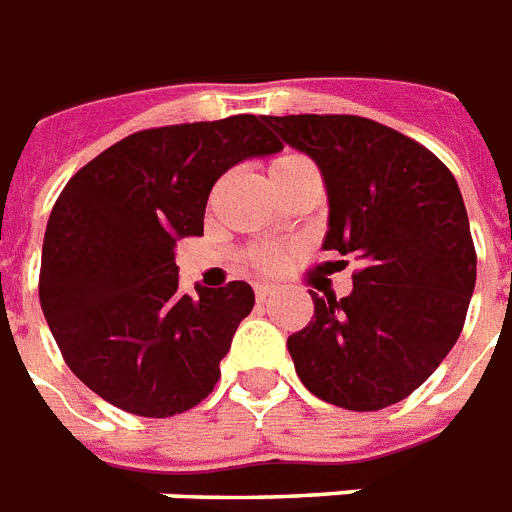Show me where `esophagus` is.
Returning a JSON list of instances; mask_svg holds the SVG:
<instances>
[{
  "label": "esophagus",
  "instance_id": "obj_1",
  "mask_svg": "<svg viewBox=\"0 0 512 512\" xmlns=\"http://www.w3.org/2000/svg\"><path fill=\"white\" fill-rule=\"evenodd\" d=\"M273 295H276V284H255V297L260 303L271 300Z\"/></svg>",
  "mask_w": 512,
  "mask_h": 512
}]
</instances>
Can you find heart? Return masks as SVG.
I'll use <instances>...</instances> for the list:
<instances>
[{
    "label": "heart",
    "mask_w": 512,
    "mask_h": 512,
    "mask_svg": "<svg viewBox=\"0 0 512 512\" xmlns=\"http://www.w3.org/2000/svg\"><path fill=\"white\" fill-rule=\"evenodd\" d=\"M300 164H308V159L300 154H281L268 164V172H271V177H279L284 175V172L300 167ZM255 263L260 265V268H276V265H279V255H257Z\"/></svg>",
    "instance_id": "b5f03b06"
}]
</instances>
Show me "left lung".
Instances as JSON below:
<instances>
[{"label": "left lung", "instance_id": "1", "mask_svg": "<svg viewBox=\"0 0 512 512\" xmlns=\"http://www.w3.org/2000/svg\"><path fill=\"white\" fill-rule=\"evenodd\" d=\"M265 122L319 164L329 193L324 249L358 263L348 297L311 292V324L287 340L297 377L350 412L398 404L452 350L476 287L460 185L433 151L364 116Z\"/></svg>", "mask_w": 512, "mask_h": 512}]
</instances>
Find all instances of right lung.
Listing matches in <instances>:
<instances>
[{"instance_id":"1","label":"right lung","mask_w":512,"mask_h":512,"mask_svg":"<svg viewBox=\"0 0 512 512\" xmlns=\"http://www.w3.org/2000/svg\"><path fill=\"white\" fill-rule=\"evenodd\" d=\"M281 148L252 114L154 127L106 148L60 191L39 303L68 369L108 404L172 417L212 393L255 292L228 281L183 295L175 241L204 233L217 177Z\"/></svg>"}]
</instances>
